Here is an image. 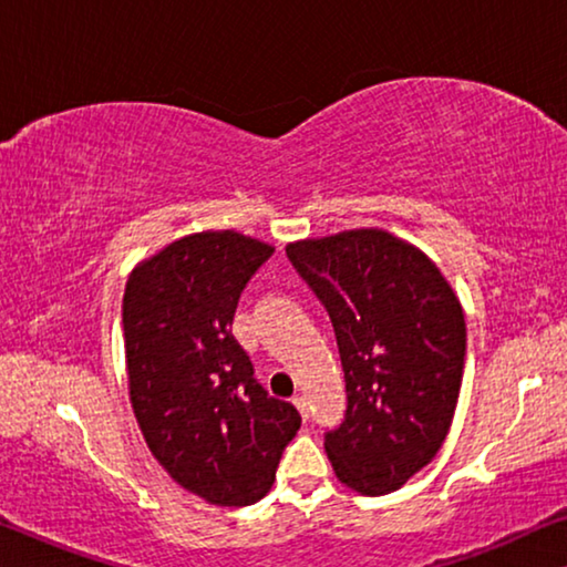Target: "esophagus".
Listing matches in <instances>:
<instances>
[{"instance_id": "obj_1", "label": "esophagus", "mask_w": 567, "mask_h": 567, "mask_svg": "<svg viewBox=\"0 0 567 567\" xmlns=\"http://www.w3.org/2000/svg\"><path fill=\"white\" fill-rule=\"evenodd\" d=\"M292 404L295 408H298V412L302 415V420H308V415H310V410H308V400L302 394H295L292 396Z\"/></svg>"}]
</instances>
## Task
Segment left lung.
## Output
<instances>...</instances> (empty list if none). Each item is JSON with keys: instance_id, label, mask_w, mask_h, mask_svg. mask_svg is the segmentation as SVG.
I'll use <instances>...</instances> for the list:
<instances>
[{"instance_id": "8db88e82", "label": "left lung", "mask_w": 567, "mask_h": 567, "mask_svg": "<svg viewBox=\"0 0 567 567\" xmlns=\"http://www.w3.org/2000/svg\"><path fill=\"white\" fill-rule=\"evenodd\" d=\"M333 323L346 382L341 425L326 430L336 476L382 496L441 451L466 364L461 302L433 261L382 229L287 247Z\"/></svg>"}]
</instances>
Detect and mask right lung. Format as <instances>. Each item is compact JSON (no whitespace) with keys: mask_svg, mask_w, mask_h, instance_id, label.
<instances>
[{"mask_svg":"<svg viewBox=\"0 0 567 567\" xmlns=\"http://www.w3.org/2000/svg\"><path fill=\"white\" fill-rule=\"evenodd\" d=\"M272 251L236 231L193 234L142 261L124 290L142 435L173 481L208 504L259 502L300 430L298 410L267 394L231 336L244 287Z\"/></svg>","mask_w":567,"mask_h":567,"instance_id":"1","label":"right lung"}]
</instances>
